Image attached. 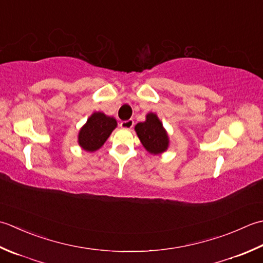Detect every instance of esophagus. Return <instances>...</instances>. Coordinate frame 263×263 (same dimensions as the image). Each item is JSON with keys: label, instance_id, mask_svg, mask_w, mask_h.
I'll return each instance as SVG.
<instances>
[{"label": "esophagus", "instance_id": "1", "mask_svg": "<svg viewBox=\"0 0 263 263\" xmlns=\"http://www.w3.org/2000/svg\"><path fill=\"white\" fill-rule=\"evenodd\" d=\"M133 126H134V121L132 119L120 122V127L124 128V129H130Z\"/></svg>", "mask_w": 263, "mask_h": 263}]
</instances>
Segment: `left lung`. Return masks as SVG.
I'll return each mask as SVG.
<instances>
[{"mask_svg":"<svg viewBox=\"0 0 263 263\" xmlns=\"http://www.w3.org/2000/svg\"><path fill=\"white\" fill-rule=\"evenodd\" d=\"M135 130L143 146L149 153L159 154L167 149L169 144L168 135L157 115L148 114L146 116V121L138 122L135 126Z\"/></svg>","mask_w":263,"mask_h":263,"instance_id":"8db88e82","label":"left lung"}]
</instances>
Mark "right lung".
I'll list each match as a JSON object with an SVG mask.
<instances>
[{"label":"right lung","mask_w":263,"mask_h":263,"mask_svg":"<svg viewBox=\"0 0 263 263\" xmlns=\"http://www.w3.org/2000/svg\"><path fill=\"white\" fill-rule=\"evenodd\" d=\"M116 127L117 121L115 118L105 116L102 112H95L79 132V145L86 151H96L103 145Z\"/></svg>","instance_id":"obj_1"}]
</instances>
